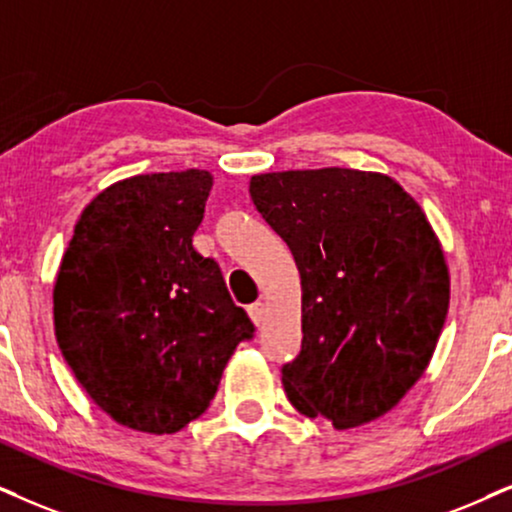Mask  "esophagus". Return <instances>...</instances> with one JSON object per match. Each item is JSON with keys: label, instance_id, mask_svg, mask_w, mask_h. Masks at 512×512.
Returning <instances> with one entry per match:
<instances>
[{"label": "esophagus", "instance_id": "1", "mask_svg": "<svg viewBox=\"0 0 512 512\" xmlns=\"http://www.w3.org/2000/svg\"><path fill=\"white\" fill-rule=\"evenodd\" d=\"M248 314H250V319H252V323H255V326H262V323H264V302L250 304Z\"/></svg>", "mask_w": 512, "mask_h": 512}]
</instances>
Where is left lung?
I'll return each instance as SVG.
<instances>
[{
  "label": "left lung",
  "mask_w": 512,
  "mask_h": 512,
  "mask_svg": "<svg viewBox=\"0 0 512 512\" xmlns=\"http://www.w3.org/2000/svg\"><path fill=\"white\" fill-rule=\"evenodd\" d=\"M250 198L300 271L288 401L338 430L385 416L425 373L449 312V267L425 212L399 181L349 167L255 174Z\"/></svg>",
  "instance_id": "obj_1"
}]
</instances>
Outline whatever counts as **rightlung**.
<instances>
[{
	"label": "right lung",
	"instance_id": "right-lung-1",
	"mask_svg": "<svg viewBox=\"0 0 512 512\" xmlns=\"http://www.w3.org/2000/svg\"><path fill=\"white\" fill-rule=\"evenodd\" d=\"M212 174H137L77 219L54 283V333L77 383L125 428L172 435L215 397L252 321L193 248Z\"/></svg>",
	"mask_w": 512,
	"mask_h": 512
}]
</instances>
